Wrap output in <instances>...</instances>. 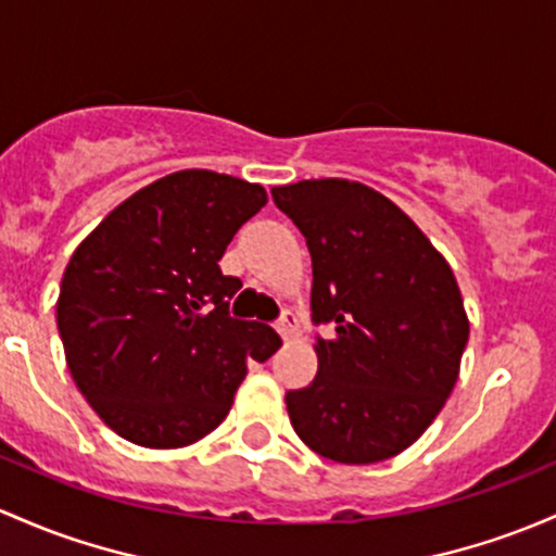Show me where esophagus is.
Instances as JSON below:
<instances>
[{"mask_svg":"<svg viewBox=\"0 0 556 556\" xmlns=\"http://www.w3.org/2000/svg\"><path fill=\"white\" fill-rule=\"evenodd\" d=\"M277 330H279V336L285 338V341H288V338H293L295 330H298L295 314L293 312H285L282 319H279V323H277Z\"/></svg>","mask_w":556,"mask_h":556,"instance_id":"34e87169","label":"esophagus"}]
</instances>
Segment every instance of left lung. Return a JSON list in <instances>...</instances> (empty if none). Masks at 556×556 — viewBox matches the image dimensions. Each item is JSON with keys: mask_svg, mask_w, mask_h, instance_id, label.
I'll return each mask as SVG.
<instances>
[{"mask_svg": "<svg viewBox=\"0 0 556 556\" xmlns=\"http://www.w3.org/2000/svg\"><path fill=\"white\" fill-rule=\"evenodd\" d=\"M274 204L312 253L319 370L285 394L295 434L336 464H378L410 447L458 381L469 341L453 268L376 189L323 178L274 186Z\"/></svg>", "mask_w": 556, "mask_h": 556, "instance_id": "1", "label": "left lung"}]
</instances>
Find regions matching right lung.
<instances>
[{
	"label": "right lung",
	"instance_id": "add662e5",
	"mask_svg": "<svg viewBox=\"0 0 556 556\" xmlns=\"http://www.w3.org/2000/svg\"><path fill=\"white\" fill-rule=\"evenodd\" d=\"M266 204L258 184L180 170L114 207L74 250L58 295L68 370L109 429L140 447H186L233 405L248 362L279 336L229 314L242 288L218 261Z\"/></svg>",
	"mask_w": 556,
	"mask_h": 556
}]
</instances>
